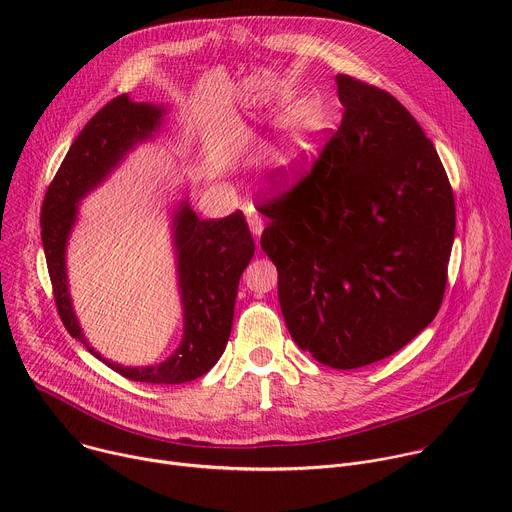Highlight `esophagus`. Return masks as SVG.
I'll return each instance as SVG.
<instances>
[{"label": "esophagus", "instance_id": "obj_1", "mask_svg": "<svg viewBox=\"0 0 512 512\" xmlns=\"http://www.w3.org/2000/svg\"><path fill=\"white\" fill-rule=\"evenodd\" d=\"M247 223H249L251 233L259 239V237H261V233H263V221H261V216H259V214H249Z\"/></svg>", "mask_w": 512, "mask_h": 512}]
</instances>
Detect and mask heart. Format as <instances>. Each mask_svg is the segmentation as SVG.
Here are the masks:
<instances>
[{"instance_id": "1", "label": "heart", "mask_w": 512, "mask_h": 512, "mask_svg": "<svg viewBox=\"0 0 512 512\" xmlns=\"http://www.w3.org/2000/svg\"><path fill=\"white\" fill-rule=\"evenodd\" d=\"M287 123L291 127V131H294V137H296V145L300 150L308 152L314 148V143L318 139V135L322 133L324 129V113L320 111L318 105L314 103H300L296 105L294 109L289 111V117H287ZM285 172H289V162H283L281 164Z\"/></svg>"}]
</instances>
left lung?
I'll list each match as a JSON object with an SVG mask.
<instances>
[{"label":"left lung","instance_id":"1","mask_svg":"<svg viewBox=\"0 0 512 512\" xmlns=\"http://www.w3.org/2000/svg\"><path fill=\"white\" fill-rule=\"evenodd\" d=\"M342 123L312 172L263 206L261 249L294 342L332 369L409 344L442 306L456 235L433 143L387 91L336 77Z\"/></svg>","mask_w":512,"mask_h":512}]
</instances>
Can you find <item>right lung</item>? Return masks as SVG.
I'll return each mask as SVG.
<instances>
[{"label": "right lung", "mask_w": 512, "mask_h": 512, "mask_svg": "<svg viewBox=\"0 0 512 512\" xmlns=\"http://www.w3.org/2000/svg\"><path fill=\"white\" fill-rule=\"evenodd\" d=\"M166 105L137 103L129 95L107 103L72 141L48 186L40 227L54 300L68 334L125 379L154 385H180L206 375L223 356L235 316L239 279L255 255V241L243 212L221 221H202L188 194L170 214L176 279L182 304V340L152 367H123L91 346L70 298L66 249L79 221V204L99 188L141 143L154 141L164 125Z\"/></svg>", "instance_id": "1"}]
</instances>
